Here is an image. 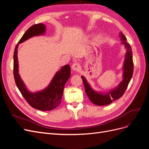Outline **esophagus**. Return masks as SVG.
<instances>
[{
    "mask_svg": "<svg viewBox=\"0 0 149 149\" xmlns=\"http://www.w3.org/2000/svg\"><path fill=\"white\" fill-rule=\"evenodd\" d=\"M72 69H73V71H78L80 68H81V66H80V65L79 63H74L73 65H72L71 66Z\"/></svg>",
    "mask_w": 149,
    "mask_h": 149,
    "instance_id": "1",
    "label": "esophagus"
}]
</instances>
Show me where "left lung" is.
I'll list each match as a JSON object with an SVG mask.
<instances>
[{"label": "left lung", "mask_w": 149, "mask_h": 149, "mask_svg": "<svg viewBox=\"0 0 149 149\" xmlns=\"http://www.w3.org/2000/svg\"><path fill=\"white\" fill-rule=\"evenodd\" d=\"M120 36L121 37V40H123L122 43L124 44L126 49H127V52H126L125 54L123 67V80L119 84L118 86L113 90H111L108 93L102 94L100 93L94 91L90 87L89 84L87 83L86 79H85L84 76H81L84 85L86 93L88 96L89 100L97 106H106L109 104L113 101H116L123 96L128 86L130 79L132 77L134 72V63L132 48L130 45L126 42L127 39H126L125 36L122 33H120Z\"/></svg>", "instance_id": "left-lung-1"}]
</instances>
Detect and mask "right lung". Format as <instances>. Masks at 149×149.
<instances>
[{
  "label": "right lung",
  "mask_w": 149,
  "mask_h": 149,
  "mask_svg": "<svg viewBox=\"0 0 149 149\" xmlns=\"http://www.w3.org/2000/svg\"><path fill=\"white\" fill-rule=\"evenodd\" d=\"M45 31V25L43 24L33 25L25 31L19 43L15 46L13 53V76L18 89L22 95L29 104L35 109L40 111H50L55 109L61 103L65 85L68 80L71 73L70 66L66 65L61 67L58 70L48 86L41 91L30 93L26 89L19 74V65L17 58V48L19 44L27 39L42 35Z\"/></svg>",
  "instance_id": "right-lung-1"
}]
</instances>
